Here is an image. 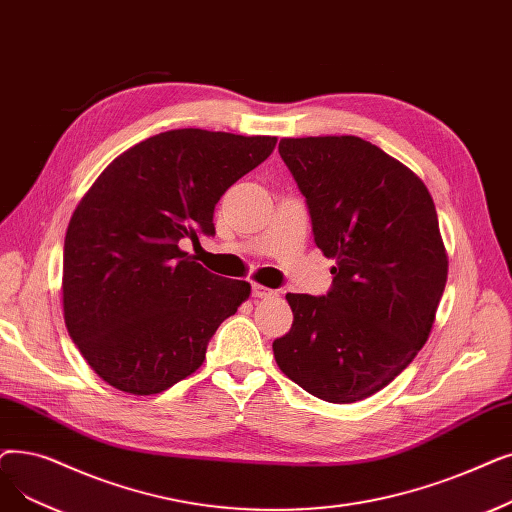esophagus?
I'll return each mask as SVG.
<instances>
[{
  "label": "esophagus",
  "instance_id": "obj_1",
  "mask_svg": "<svg viewBox=\"0 0 512 512\" xmlns=\"http://www.w3.org/2000/svg\"><path fill=\"white\" fill-rule=\"evenodd\" d=\"M276 291H272V288L263 286V284H253V297L257 299H268V297H274Z\"/></svg>",
  "mask_w": 512,
  "mask_h": 512
}]
</instances>
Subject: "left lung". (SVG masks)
<instances>
[{
	"label": "left lung",
	"mask_w": 512,
	"mask_h": 512,
	"mask_svg": "<svg viewBox=\"0 0 512 512\" xmlns=\"http://www.w3.org/2000/svg\"><path fill=\"white\" fill-rule=\"evenodd\" d=\"M314 240L335 259L324 297L288 293L278 368L330 404L387 387L427 343L448 280L435 203L420 177L355 136L282 138Z\"/></svg>",
	"instance_id": "1"
}]
</instances>
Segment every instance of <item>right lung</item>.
Masks as SVG:
<instances>
[{"mask_svg": "<svg viewBox=\"0 0 512 512\" xmlns=\"http://www.w3.org/2000/svg\"><path fill=\"white\" fill-rule=\"evenodd\" d=\"M276 142L171 129L119 154L83 194L64 238V324L110 387L154 395L180 383L249 299V282L207 272L180 240L215 234L219 198Z\"/></svg>", "mask_w": 512, "mask_h": 512, "instance_id": "right-lung-1", "label": "right lung"}]
</instances>
